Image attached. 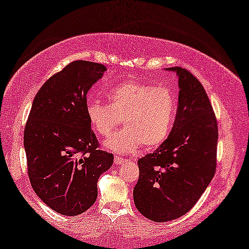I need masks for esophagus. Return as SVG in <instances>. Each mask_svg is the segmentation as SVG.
I'll list each match as a JSON object with an SVG mask.
<instances>
[{
    "label": "esophagus",
    "instance_id": "esophagus-1",
    "mask_svg": "<svg viewBox=\"0 0 249 249\" xmlns=\"http://www.w3.org/2000/svg\"><path fill=\"white\" fill-rule=\"evenodd\" d=\"M127 162V160L124 158H120V156H115L114 158V163L115 164H122V163Z\"/></svg>",
    "mask_w": 249,
    "mask_h": 249
}]
</instances>
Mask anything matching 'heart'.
<instances>
[{
    "mask_svg": "<svg viewBox=\"0 0 249 249\" xmlns=\"http://www.w3.org/2000/svg\"><path fill=\"white\" fill-rule=\"evenodd\" d=\"M107 98V104L88 100L86 113L91 128L104 137L122 119L125 128L107 142L112 151L132 152L141 145L154 148L168 139L178 111V96L172 89L130 79L111 88Z\"/></svg>",
    "mask_w": 249,
    "mask_h": 249,
    "instance_id": "obj_1",
    "label": "heart"
}]
</instances>
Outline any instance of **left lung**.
Listing matches in <instances>:
<instances>
[{"mask_svg":"<svg viewBox=\"0 0 249 249\" xmlns=\"http://www.w3.org/2000/svg\"><path fill=\"white\" fill-rule=\"evenodd\" d=\"M179 78L178 111L169 137L154 153L138 160L134 188L137 210L148 220L166 222L189 212L216 170L219 129L200 81L183 68Z\"/></svg>","mask_w":249,"mask_h":249,"instance_id":"8db88e82","label":"left lung"}]
</instances>
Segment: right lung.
I'll list each match as a JSON object with an SVG mask.
<instances>
[{
  "instance_id": "obj_1",
  "label": "right lung",
  "mask_w": 249,
  "mask_h": 249,
  "mask_svg": "<svg viewBox=\"0 0 249 249\" xmlns=\"http://www.w3.org/2000/svg\"><path fill=\"white\" fill-rule=\"evenodd\" d=\"M107 70L72 61L37 91L23 132L27 169L37 196L55 212L74 216L97 198V181L113 164L101 151L86 113L87 93Z\"/></svg>"
}]
</instances>
